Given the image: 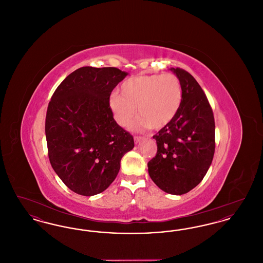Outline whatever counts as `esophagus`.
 Listing matches in <instances>:
<instances>
[{"mask_svg":"<svg viewBox=\"0 0 263 263\" xmlns=\"http://www.w3.org/2000/svg\"><path fill=\"white\" fill-rule=\"evenodd\" d=\"M143 139H144V137H141V136H135V137H134V142H135V144H138V143H140Z\"/></svg>","mask_w":263,"mask_h":263,"instance_id":"34e87169","label":"esophagus"}]
</instances>
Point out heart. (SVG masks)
Returning <instances> with one entry per match:
<instances>
[{
    "instance_id": "obj_1",
    "label": "heart",
    "mask_w": 263,
    "mask_h": 263,
    "mask_svg": "<svg viewBox=\"0 0 263 263\" xmlns=\"http://www.w3.org/2000/svg\"><path fill=\"white\" fill-rule=\"evenodd\" d=\"M182 100V88L174 74L132 77L122 84L121 96L113 92L109 104L116 122L128 125L136 114L133 130L150 127L158 130L167 125L178 112Z\"/></svg>"
}]
</instances>
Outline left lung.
<instances>
[{"instance_id": "left-lung-1", "label": "left lung", "mask_w": 263, "mask_h": 263, "mask_svg": "<svg viewBox=\"0 0 263 263\" xmlns=\"http://www.w3.org/2000/svg\"><path fill=\"white\" fill-rule=\"evenodd\" d=\"M182 88L175 118L153 138L158 151L148 163L152 180L166 193L181 195L197 186L215 153L212 108L197 81L180 68L171 69Z\"/></svg>"}]
</instances>
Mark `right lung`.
<instances>
[{"label":"right lung","instance_id":"obj_1","mask_svg":"<svg viewBox=\"0 0 263 263\" xmlns=\"http://www.w3.org/2000/svg\"><path fill=\"white\" fill-rule=\"evenodd\" d=\"M114 67H82L68 76L48 104L45 135L51 165L80 195L104 191L120 162L134 148L133 136L113 118L109 98L126 76Z\"/></svg>","mask_w":263,"mask_h":263}]
</instances>
